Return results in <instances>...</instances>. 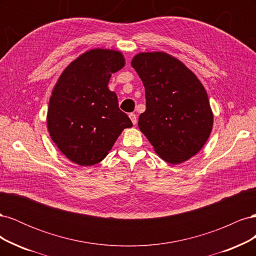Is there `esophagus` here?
<instances>
[{"label": "esophagus", "instance_id": "34e87169", "mask_svg": "<svg viewBox=\"0 0 256 256\" xmlns=\"http://www.w3.org/2000/svg\"><path fill=\"white\" fill-rule=\"evenodd\" d=\"M129 118H130L131 122H132L134 125H136V115L134 113H130L129 114Z\"/></svg>", "mask_w": 256, "mask_h": 256}]
</instances>
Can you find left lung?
<instances>
[{"label": "left lung", "mask_w": 256, "mask_h": 256, "mask_svg": "<svg viewBox=\"0 0 256 256\" xmlns=\"http://www.w3.org/2000/svg\"><path fill=\"white\" fill-rule=\"evenodd\" d=\"M131 66L145 88L141 132L162 160L171 164L189 160L203 148L214 125L203 84L182 62L162 51L138 53Z\"/></svg>", "instance_id": "left-lung-1"}]
</instances>
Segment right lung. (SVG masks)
I'll use <instances>...</instances> for the list:
<instances>
[{
    "label": "right lung",
    "instance_id": "add662e5",
    "mask_svg": "<svg viewBox=\"0 0 256 256\" xmlns=\"http://www.w3.org/2000/svg\"><path fill=\"white\" fill-rule=\"evenodd\" d=\"M125 66L122 53L95 48L82 53L60 74L52 90L47 127L60 152L82 166L102 161L125 128L132 127L108 88Z\"/></svg>",
    "mask_w": 256,
    "mask_h": 256
}]
</instances>
